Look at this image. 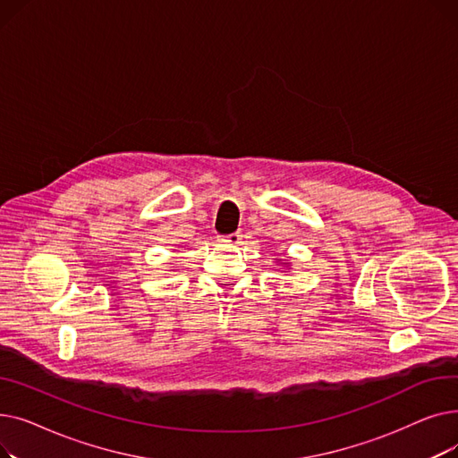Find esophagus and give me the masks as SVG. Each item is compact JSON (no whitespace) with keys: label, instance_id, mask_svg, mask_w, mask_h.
<instances>
[{"label":"esophagus","instance_id":"1","mask_svg":"<svg viewBox=\"0 0 458 458\" xmlns=\"http://www.w3.org/2000/svg\"><path fill=\"white\" fill-rule=\"evenodd\" d=\"M242 239H243L242 232H233V233H230V235H219V237H216V242L223 243V245H232V247H235V245L242 243Z\"/></svg>","mask_w":458,"mask_h":458}]
</instances>
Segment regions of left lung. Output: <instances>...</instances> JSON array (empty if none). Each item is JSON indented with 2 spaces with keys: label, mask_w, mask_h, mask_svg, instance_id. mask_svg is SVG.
<instances>
[{
  "label": "left lung",
  "mask_w": 458,
  "mask_h": 458,
  "mask_svg": "<svg viewBox=\"0 0 458 458\" xmlns=\"http://www.w3.org/2000/svg\"><path fill=\"white\" fill-rule=\"evenodd\" d=\"M278 261H282V259H278ZM284 266H290V263H287V261L284 259ZM284 266H282V267H284Z\"/></svg>",
  "instance_id": "obj_1"
}]
</instances>
